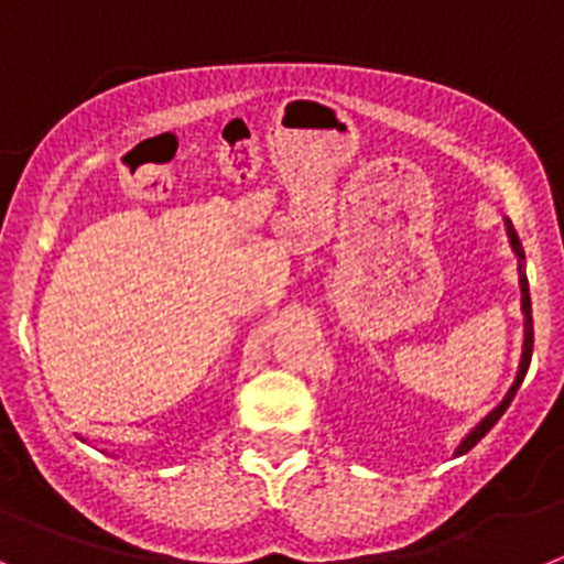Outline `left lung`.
Listing matches in <instances>:
<instances>
[{"label": "left lung", "mask_w": 564, "mask_h": 564, "mask_svg": "<svg viewBox=\"0 0 564 564\" xmlns=\"http://www.w3.org/2000/svg\"><path fill=\"white\" fill-rule=\"evenodd\" d=\"M506 232H509V241H511V250L517 252V258H520V292H522V314H525V339H522V357H520V370H517V379L514 384L509 388V393H506V399L500 404H497L495 410H491L489 415H486L484 421H480L478 427L471 430L469 435H466L464 441H460V446L455 449V455H464L469 453L471 446L478 444L480 438H484L486 433H489L491 427H495L497 421H500V415L506 413V408L511 404V399H514L517 388L522 384V379H525V373H529V365H531V351H534V319H531V294H529V278H525V267H522V261H525V252H522V245L520 238H517V230L511 221H506Z\"/></svg>", "instance_id": "1"}]
</instances>
